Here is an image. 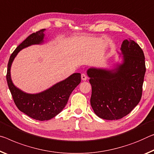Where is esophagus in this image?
I'll list each match as a JSON object with an SVG mask.
<instances>
[{
  "instance_id": "obj_1",
  "label": "esophagus",
  "mask_w": 154,
  "mask_h": 154,
  "mask_svg": "<svg viewBox=\"0 0 154 154\" xmlns=\"http://www.w3.org/2000/svg\"><path fill=\"white\" fill-rule=\"evenodd\" d=\"M81 77H82V80H83V81H86L87 77H86V75L84 74V73H82V74Z\"/></svg>"
}]
</instances>
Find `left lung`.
I'll return each instance as SVG.
<instances>
[{"mask_svg":"<svg viewBox=\"0 0 154 154\" xmlns=\"http://www.w3.org/2000/svg\"><path fill=\"white\" fill-rule=\"evenodd\" d=\"M121 51L122 62L112 69L92 67L87 70L92 86L90 104L94 113L106 120L128 115L142 97L146 71L143 51L131 40H124Z\"/></svg>","mask_w":154,"mask_h":154,"instance_id":"obj_1","label":"left lung"}]
</instances>
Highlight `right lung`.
<instances>
[{
	"label": "right lung",
	"mask_w": 154,
	"mask_h": 154,
	"mask_svg": "<svg viewBox=\"0 0 154 154\" xmlns=\"http://www.w3.org/2000/svg\"><path fill=\"white\" fill-rule=\"evenodd\" d=\"M45 30V29H41L31 34L16 48L9 58L6 76L7 84L17 108L31 118L38 121L50 120L59 114L64 108L73 90L81 82V74L73 73L63 81L36 94L23 92L12 82L11 67L16 56L24 48L43 44Z\"/></svg>",
	"instance_id": "add662e5"
}]
</instances>
